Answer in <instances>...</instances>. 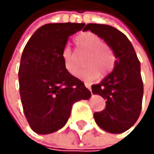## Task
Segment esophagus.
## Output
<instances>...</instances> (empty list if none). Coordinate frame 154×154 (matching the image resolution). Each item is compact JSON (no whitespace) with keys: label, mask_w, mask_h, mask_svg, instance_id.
Wrapping results in <instances>:
<instances>
[{"label":"esophagus","mask_w":154,"mask_h":154,"mask_svg":"<svg viewBox=\"0 0 154 154\" xmlns=\"http://www.w3.org/2000/svg\"><path fill=\"white\" fill-rule=\"evenodd\" d=\"M85 86H86V88H88V90H90V91H91V85L88 84V83L85 82Z\"/></svg>","instance_id":"1"}]
</instances>
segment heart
Here are the masks:
<instances>
[{"instance_id":"b5f03b06","label":"heart","mask_w":154,"mask_h":154,"mask_svg":"<svg viewBox=\"0 0 154 154\" xmlns=\"http://www.w3.org/2000/svg\"><path fill=\"white\" fill-rule=\"evenodd\" d=\"M74 42L79 51H87L83 63L87 66L76 73V76L80 79L91 80L99 75L104 76L114 69L116 64V55L108 45L98 35L87 31L78 35ZM62 58L66 69L72 75L78 70V63L73 51L66 46L62 51Z\"/></svg>"}]
</instances>
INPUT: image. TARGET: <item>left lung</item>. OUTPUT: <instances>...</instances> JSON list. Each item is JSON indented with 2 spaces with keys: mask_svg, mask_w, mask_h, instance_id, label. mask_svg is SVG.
<instances>
[{
  "mask_svg": "<svg viewBox=\"0 0 154 154\" xmlns=\"http://www.w3.org/2000/svg\"><path fill=\"white\" fill-rule=\"evenodd\" d=\"M87 30L103 38L116 58L113 71L102 82L91 86L93 94L106 100L105 109L94 113L95 122L109 133H123L137 122L140 115L143 97L140 63L128 37L116 27L88 24L83 28V31Z\"/></svg>",
  "mask_w": 154,
  "mask_h": 154,
  "instance_id": "left-lung-1",
  "label": "left lung"
}]
</instances>
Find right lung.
<instances>
[{"label": "right lung", "instance_id": "1", "mask_svg": "<svg viewBox=\"0 0 154 154\" xmlns=\"http://www.w3.org/2000/svg\"><path fill=\"white\" fill-rule=\"evenodd\" d=\"M84 26L46 24L37 29L24 48L18 71L20 97L26 118L38 134L61 129L73 104L91 96L84 83L66 69L62 58L68 37Z\"/></svg>", "mask_w": 154, "mask_h": 154}]
</instances>
